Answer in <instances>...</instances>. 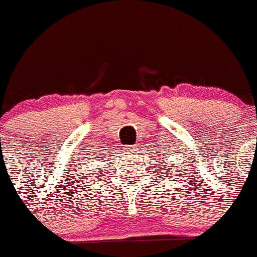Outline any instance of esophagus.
<instances>
[{
    "instance_id": "obj_1",
    "label": "esophagus",
    "mask_w": 257,
    "mask_h": 257,
    "mask_svg": "<svg viewBox=\"0 0 257 257\" xmlns=\"http://www.w3.org/2000/svg\"><path fill=\"white\" fill-rule=\"evenodd\" d=\"M134 148H135V146H128V148H127V150H134Z\"/></svg>"
}]
</instances>
